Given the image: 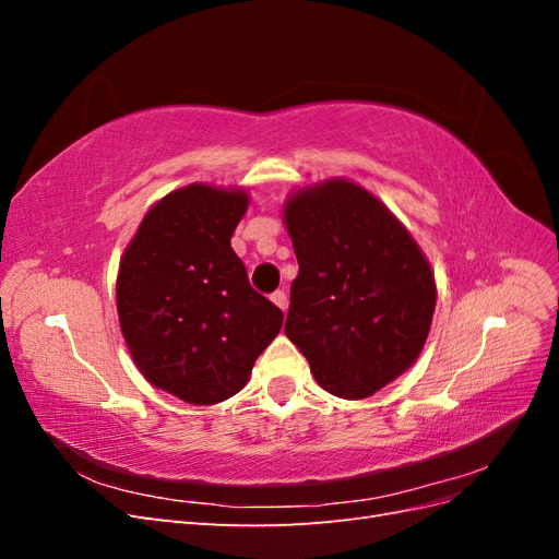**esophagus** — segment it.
I'll return each instance as SVG.
<instances>
[{"label":"esophagus","mask_w":559,"mask_h":559,"mask_svg":"<svg viewBox=\"0 0 559 559\" xmlns=\"http://www.w3.org/2000/svg\"><path fill=\"white\" fill-rule=\"evenodd\" d=\"M270 298H273V302H275L280 310H286V306H289V296H286L284 289H277Z\"/></svg>","instance_id":"esophagus-1"}]
</instances>
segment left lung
<instances>
[{"mask_svg": "<svg viewBox=\"0 0 559 559\" xmlns=\"http://www.w3.org/2000/svg\"><path fill=\"white\" fill-rule=\"evenodd\" d=\"M284 222L298 259L284 333L329 394H376L429 335L436 284L425 253L376 195L345 179L292 195Z\"/></svg>", "mask_w": 559, "mask_h": 559, "instance_id": "left-lung-1", "label": "left lung"}]
</instances>
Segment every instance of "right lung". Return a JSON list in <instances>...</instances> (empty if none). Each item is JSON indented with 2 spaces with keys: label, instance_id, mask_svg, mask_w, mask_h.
<instances>
[{
  "label": "right lung",
  "instance_id": "add662e5",
  "mask_svg": "<svg viewBox=\"0 0 559 559\" xmlns=\"http://www.w3.org/2000/svg\"><path fill=\"white\" fill-rule=\"evenodd\" d=\"M247 202L245 191L205 183L165 195L118 267V319L134 364L193 405L238 394L282 329V310L251 289L230 247Z\"/></svg>",
  "mask_w": 559,
  "mask_h": 559
}]
</instances>
